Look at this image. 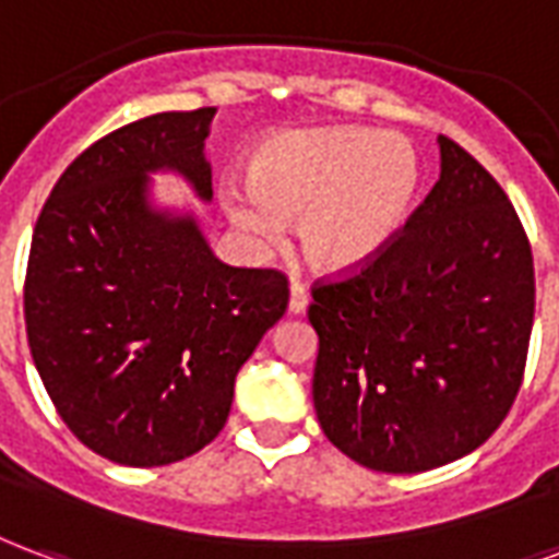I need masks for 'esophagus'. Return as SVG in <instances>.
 <instances>
[{
  "label": "esophagus",
  "mask_w": 559,
  "mask_h": 559,
  "mask_svg": "<svg viewBox=\"0 0 559 559\" xmlns=\"http://www.w3.org/2000/svg\"><path fill=\"white\" fill-rule=\"evenodd\" d=\"M308 301H311L308 290H305L301 284H293V287H290V301H287V308H290V313H305V311H308Z\"/></svg>",
  "instance_id": "34e87169"
}]
</instances>
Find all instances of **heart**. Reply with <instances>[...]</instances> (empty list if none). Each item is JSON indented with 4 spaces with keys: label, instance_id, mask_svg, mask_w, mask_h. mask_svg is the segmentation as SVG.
<instances>
[{
    "label": "heart",
    "instance_id": "obj_1",
    "mask_svg": "<svg viewBox=\"0 0 559 559\" xmlns=\"http://www.w3.org/2000/svg\"><path fill=\"white\" fill-rule=\"evenodd\" d=\"M420 156L400 132L311 127L272 135L248 180H227L225 213L254 246L278 242L296 219V246L322 275H353L373 263L408 218Z\"/></svg>",
    "mask_w": 559,
    "mask_h": 559
}]
</instances>
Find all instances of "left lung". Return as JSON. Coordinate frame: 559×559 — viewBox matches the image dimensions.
<instances>
[{
    "label": "left lung",
    "instance_id": "obj_1",
    "mask_svg": "<svg viewBox=\"0 0 559 559\" xmlns=\"http://www.w3.org/2000/svg\"><path fill=\"white\" fill-rule=\"evenodd\" d=\"M441 175L358 275L320 284L313 408L334 448L384 474L468 456L519 394L533 329V254L510 198L438 135Z\"/></svg>",
    "mask_w": 559,
    "mask_h": 559
}]
</instances>
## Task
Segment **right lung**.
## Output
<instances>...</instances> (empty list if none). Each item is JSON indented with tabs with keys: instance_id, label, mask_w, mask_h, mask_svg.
<instances>
[{
	"instance_id": "add662e5",
	"label": "right lung",
	"mask_w": 559,
	"mask_h": 559,
	"mask_svg": "<svg viewBox=\"0 0 559 559\" xmlns=\"http://www.w3.org/2000/svg\"><path fill=\"white\" fill-rule=\"evenodd\" d=\"M213 115L159 111L109 132L37 216L23 296L32 358L70 432L118 465L206 448L239 367L287 311L281 272L227 266L192 206L153 198V175H177L213 201Z\"/></svg>"
}]
</instances>
